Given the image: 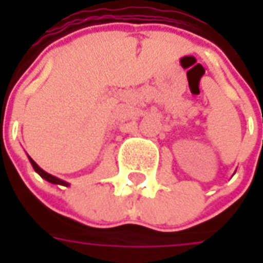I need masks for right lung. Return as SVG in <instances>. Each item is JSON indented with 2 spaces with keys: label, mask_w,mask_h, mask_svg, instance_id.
Wrapping results in <instances>:
<instances>
[{
  "label": "right lung",
  "mask_w": 263,
  "mask_h": 263,
  "mask_svg": "<svg viewBox=\"0 0 263 263\" xmlns=\"http://www.w3.org/2000/svg\"><path fill=\"white\" fill-rule=\"evenodd\" d=\"M29 159H30V162H32V167H33V170H35L36 173L42 177V178H45L46 181H49V183H54V184H61V186H68V183H66V181H63V180H60V178H57V177L51 176V174H48L46 171H44V170L39 167L35 161L32 159V158H29Z\"/></svg>",
  "instance_id": "obj_1"
}]
</instances>
